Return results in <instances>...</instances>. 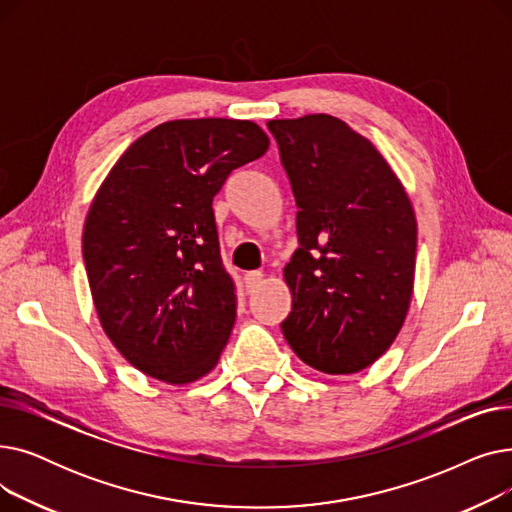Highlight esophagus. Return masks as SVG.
I'll use <instances>...</instances> for the list:
<instances>
[{"instance_id":"esophagus-1","label":"esophagus","mask_w":512,"mask_h":512,"mask_svg":"<svg viewBox=\"0 0 512 512\" xmlns=\"http://www.w3.org/2000/svg\"><path fill=\"white\" fill-rule=\"evenodd\" d=\"M261 282H263V274L261 272L255 270V272H247L245 274V286H247L249 292H253Z\"/></svg>"}]
</instances>
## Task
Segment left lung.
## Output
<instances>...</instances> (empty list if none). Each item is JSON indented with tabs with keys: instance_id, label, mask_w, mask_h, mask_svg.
I'll list each match as a JSON object with an SVG mask.
<instances>
[{
	"instance_id": "left-lung-1",
	"label": "left lung",
	"mask_w": 512,
	"mask_h": 512,
	"mask_svg": "<svg viewBox=\"0 0 512 512\" xmlns=\"http://www.w3.org/2000/svg\"><path fill=\"white\" fill-rule=\"evenodd\" d=\"M267 128L299 207L282 334L309 367L357 373L405 324L417 251L411 201L380 151L346 122L311 114Z\"/></svg>"
}]
</instances>
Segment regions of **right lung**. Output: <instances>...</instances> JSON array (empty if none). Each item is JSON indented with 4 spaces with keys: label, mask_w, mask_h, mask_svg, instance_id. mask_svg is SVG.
I'll list each match as a JSON object with an SVG mask.
<instances>
[{
    "label": "right lung",
    "mask_w": 512,
    "mask_h": 512,
    "mask_svg": "<svg viewBox=\"0 0 512 512\" xmlns=\"http://www.w3.org/2000/svg\"><path fill=\"white\" fill-rule=\"evenodd\" d=\"M270 139L249 120L155 126L103 180L83 232L101 326L122 357L170 384L218 363L236 317V286L220 255L213 197Z\"/></svg>",
    "instance_id": "1"
}]
</instances>
